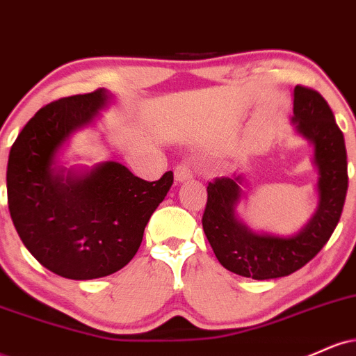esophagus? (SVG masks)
Returning a JSON list of instances; mask_svg holds the SVG:
<instances>
[{"mask_svg": "<svg viewBox=\"0 0 356 356\" xmlns=\"http://www.w3.org/2000/svg\"><path fill=\"white\" fill-rule=\"evenodd\" d=\"M192 175H194V174H192V167L187 164V162H182V164H179L177 167H175L174 177H175V181H177L179 184L186 182V181H191Z\"/></svg>", "mask_w": 356, "mask_h": 356, "instance_id": "1", "label": "esophagus"}]
</instances>
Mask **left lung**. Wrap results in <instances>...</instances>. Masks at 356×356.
Instances as JSON below:
<instances>
[{"mask_svg":"<svg viewBox=\"0 0 356 356\" xmlns=\"http://www.w3.org/2000/svg\"><path fill=\"white\" fill-rule=\"evenodd\" d=\"M291 124L298 136L312 144V164L318 174L316 209L300 231L291 236L252 231L239 218L238 206L248 186L243 172L207 186L204 232L219 263L239 276L273 280L291 275L321 251L340 220L348 172L345 138L332 108L320 93L296 85Z\"/></svg>","mask_w":356,"mask_h":356,"instance_id":"8db88e82","label":"left lung"}]
</instances>
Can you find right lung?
<instances>
[{
	"instance_id": "right-lung-1",
	"label": "right lung",
	"mask_w": 356,
	"mask_h": 356,
	"mask_svg": "<svg viewBox=\"0 0 356 356\" xmlns=\"http://www.w3.org/2000/svg\"><path fill=\"white\" fill-rule=\"evenodd\" d=\"M112 102L105 88L51 102L23 127L8 159L16 232L40 264L68 280L104 277L129 264L174 182L172 172L147 182L113 161L60 164L70 138L95 125Z\"/></svg>"
}]
</instances>
